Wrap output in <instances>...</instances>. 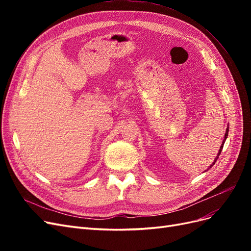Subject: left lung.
<instances>
[{
  "instance_id": "left-lung-1",
  "label": "left lung",
  "mask_w": 251,
  "mask_h": 251,
  "mask_svg": "<svg viewBox=\"0 0 251 251\" xmlns=\"http://www.w3.org/2000/svg\"><path fill=\"white\" fill-rule=\"evenodd\" d=\"M229 126H227V128H226V133H225V136H224V140H223V142H222V144H221V147H220V150H219V153H218V155H217V157L215 158V160H214V162H212V164L210 165V168L212 165L215 164V162L218 160V158H219V156H220V154H221V151H222V149H223V146H224V143H225V140H226V138H227V136H228V131H229V128H228ZM208 170V169H207Z\"/></svg>"
}]
</instances>
